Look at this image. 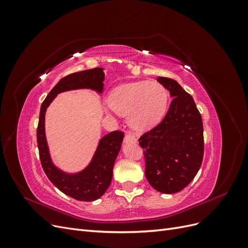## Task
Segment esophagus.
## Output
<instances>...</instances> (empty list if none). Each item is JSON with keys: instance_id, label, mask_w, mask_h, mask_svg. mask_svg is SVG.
Instances as JSON below:
<instances>
[{"instance_id": "1", "label": "esophagus", "mask_w": 248, "mask_h": 248, "mask_svg": "<svg viewBox=\"0 0 248 248\" xmlns=\"http://www.w3.org/2000/svg\"><path fill=\"white\" fill-rule=\"evenodd\" d=\"M124 140H125V141H137L136 136H134V134L131 132H126Z\"/></svg>"}]
</instances>
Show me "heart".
Segmentation results:
<instances>
[{
    "label": "heart",
    "mask_w": 248,
    "mask_h": 248,
    "mask_svg": "<svg viewBox=\"0 0 248 248\" xmlns=\"http://www.w3.org/2000/svg\"><path fill=\"white\" fill-rule=\"evenodd\" d=\"M168 91L157 81H137L116 88L108 97L109 107L129 116L134 128L142 130L158 123L168 108Z\"/></svg>",
    "instance_id": "1"
}]
</instances>
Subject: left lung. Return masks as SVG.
<instances>
[{"instance_id": "8db88e82", "label": "left lung", "mask_w": 248, "mask_h": 248, "mask_svg": "<svg viewBox=\"0 0 248 248\" xmlns=\"http://www.w3.org/2000/svg\"><path fill=\"white\" fill-rule=\"evenodd\" d=\"M172 98L162 121L139 139L144 149L145 175L162 193L181 191L196 177L204 156L202 116L192 96L171 78L159 77Z\"/></svg>"}]
</instances>
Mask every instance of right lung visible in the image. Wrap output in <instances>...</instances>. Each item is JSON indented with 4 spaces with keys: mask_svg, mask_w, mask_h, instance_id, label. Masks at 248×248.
I'll use <instances>...</instances> for the list:
<instances>
[{
    "mask_svg": "<svg viewBox=\"0 0 248 248\" xmlns=\"http://www.w3.org/2000/svg\"><path fill=\"white\" fill-rule=\"evenodd\" d=\"M104 73L102 68H94L71 73L60 79L51 89L41 104L38 127H37V145L42 169L49 181L57 188L72 199L92 202L102 197L111 182L112 168L118 153L121 149L124 132L115 130L103 137L90 166L78 174L68 175L58 170L50 160L48 147L44 132V116L49 103L61 92L68 90L90 88L101 93Z\"/></svg>",
    "mask_w": 248,
    "mask_h": 248,
    "instance_id": "add662e5",
    "label": "right lung"
}]
</instances>
